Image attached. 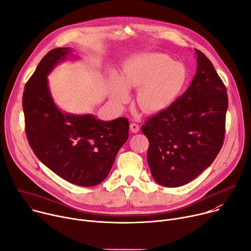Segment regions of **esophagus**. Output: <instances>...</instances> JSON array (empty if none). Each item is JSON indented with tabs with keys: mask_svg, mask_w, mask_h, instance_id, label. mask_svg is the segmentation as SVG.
<instances>
[{
	"mask_svg": "<svg viewBox=\"0 0 251 251\" xmlns=\"http://www.w3.org/2000/svg\"><path fill=\"white\" fill-rule=\"evenodd\" d=\"M130 130H131L132 133H138L139 130H140V127H139V125L136 124V123H131V124H130Z\"/></svg>",
	"mask_w": 251,
	"mask_h": 251,
	"instance_id": "1",
	"label": "esophagus"
}]
</instances>
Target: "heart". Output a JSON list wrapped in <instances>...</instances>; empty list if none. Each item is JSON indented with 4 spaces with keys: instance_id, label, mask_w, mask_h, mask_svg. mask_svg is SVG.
Listing matches in <instances>:
<instances>
[{
    "instance_id": "b5f03b06",
    "label": "heart",
    "mask_w": 251,
    "mask_h": 251,
    "mask_svg": "<svg viewBox=\"0 0 251 251\" xmlns=\"http://www.w3.org/2000/svg\"><path fill=\"white\" fill-rule=\"evenodd\" d=\"M188 80V71L181 62L161 52H144L131 56L119 75L113 74L109 81L113 99L124 104L128 90L136 89V102L151 114L166 111L176 102Z\"/></svg>"
}]
</instances>
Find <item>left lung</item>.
Listing matches in <instances>:
<instances>
[{"mask_svg":"<svg viewBox=\"0 0 251 251\" xmlns=\"http://www.w3.org/2000/svg\"><path fill=\"white\" fill-rule=\"evenodd\" d=\"M195 50L198 66L189 88L141 128L149 140L151 174L168 188L192 182L211 165L224 144L226 88L211 61Z\"/></svg>","mask_w":251,"mask_h":251,"instance_id":"obj_1","label":"left lung"}]
</instances>
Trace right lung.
Segmentation results:
<instances>
[{
    "label": "right lung",
    "mask_w": 251,
    "mask_h": 251,
    "mask_svg": "<svg viewBox=\"0 0 251 251\" xmlns=\"http://www.w3.org/2000/svg\"><path fill=\"white\" fill-rule=\"evenodd\" d=\"M73 49L51 50L25 83L23 108L25 133L34 155L63 180L93 187L108 176L119 149L128 139L129 122L120 117L102 121L92 114L62 111L51 96L48 76Z\"/></svg>",
    "instance_id": "right-lung-1"
}]
</instances>
